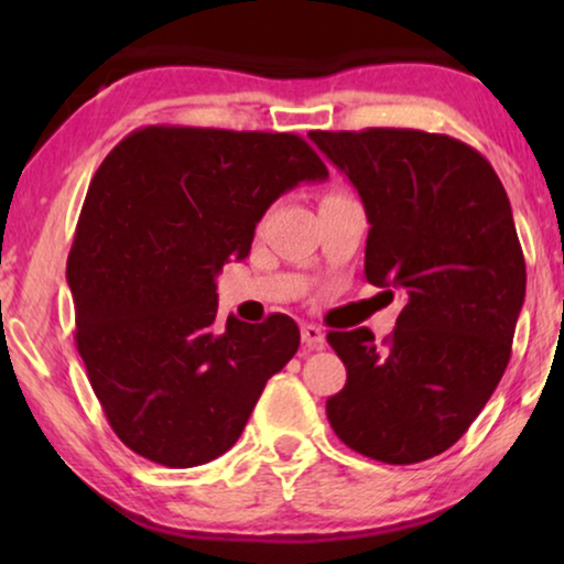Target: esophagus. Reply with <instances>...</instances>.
I'll list each match as a JSON object with an SVG mask.
<instances>
[{
  "label": "esophagus",
  "mask_w": 564,
  "mask_h": 564,
  "mask_svg": "<svg viewBox=\"0 0 564 564\" xmlns=\"http://www.w3.org/2000/svg\"><path fill=\"white\" fill-rule=\"evenodd\" d=\"M300 336H303V344L307 349H323V346H326V334H323L318 326H313V323H303Z\"/></svg>",
  "instance_id": "obj_1"
}]
</instances>
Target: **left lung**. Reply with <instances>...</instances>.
<instances>
[{"label":"left lung","instance_id":"1","mask_svg":"<svg viewBox=\"0 0 564 564\" xmlns=\"http://www.w3.org/2000/svg\"><path fill=\"white\" fill-rule=\"evenodd\" d=\"M365 205L367 282L405 300L377 346L330 330L346 367L326 413L349 449L415 465L449 449L503 377L527 295L508 195L467 143L411 128L313 130Z\"/></svg>","mask_w":564,"mask_h":564}]
</instances>
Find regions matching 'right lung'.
I'll return each mask as SVG.
<instances>
[{
	"label": "right lung",
	"instance_id": "right-lung-1",
	"mask_svg": "<svg viewBox=\"0 0 564 564\" xmlns=\"http://www.w3.org/2000/svg\"><path fill=\"white\" fill-rule=\"evenodd\" d=\"M328 169L300 135L149 126L107 153L66 261L76 349L120 442L164 467L238 442L295 357L290 315L215 323V276L246 259L269 205Z\"/></svg>",
	"mask_w": 564,
	"mask_h": 564
}]
</instances>
